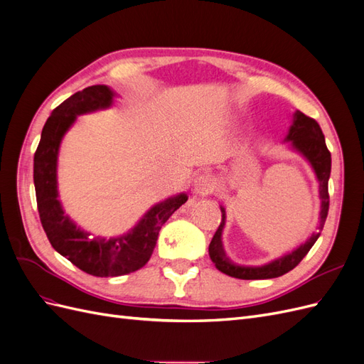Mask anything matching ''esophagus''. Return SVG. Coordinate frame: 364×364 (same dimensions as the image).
Wrapping results in <instances>:
<instances>
[{"label": "esophagus", "mask_w": 364, "mask_h": 364, "mask_svg": "<svg viewBox=\"0 0 364 364\" xmlns=\"http://www.w3.org/2000/svg\"><path fill=\"white\" fill-rule=\"evenodd\" d=\"M215 188V183L214 181L209 178V176H199V178L196 179V183H194V191L197 194H202V196H206V194H211Z\"/></svg>", "instance_id": "obj_1"}]
</instances>
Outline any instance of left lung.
I'll return each mask as SVG.
<instances>
[{"label": "left lung", "instance_id": "obj_1", "mask_svg": "<svg viewBox=\"0 0 364 364\" xmlns=\"http://www.w3.org/2000/svg\"><path fill=\"white\" fill-rule=\"evenodd\" d=\"M285 141L290 142V146L299 151L301 155L311 164V167L316 173V178L318 181V196H321V226H318L317 232H313L311 237L308 238L304 245H301L293 252L287 253L278 259H273L264 266H240L234 261H230L223 249V241H222V232L226 222V211L223 206L222 209V222H220L218 229L209 243V257H211L214 266L223 272L225 274H229L232 278L238 279H270V278H278L282 274L289 273L293 270L297 264H299L304 257L306 255L310 249L314 246L318 235H321V230L323 229L325 220L328 215L329 209V194H328V181L329 174H331V153L326 149L325 144V136L322 134L321 126L317 124V121L306 117L305 114L296 111L293 124L290 126V130Z\"/></svg>", "mask_w": 364, "mask_h": 364}]
</instances>
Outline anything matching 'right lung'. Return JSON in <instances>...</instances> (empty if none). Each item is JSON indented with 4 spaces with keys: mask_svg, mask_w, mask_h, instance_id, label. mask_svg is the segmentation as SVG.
I'll return each instance as SVG.
<instances>
[{
    "mask_svg": "<svg viewBox=\"0 0 364 364\" xmlns=\"http://www.w3.org/2000/svg\"><path fill=\"white\" fill-rule=\"evenodd\" d=\"M114 97L111 87L94 85L60 103L42 129L33 164L38 211L51 246L75 267L100 278L121 277L144 267L156 246L162 225L188 200L183 193L170 197L149 209L127 234L115 238L92 237L65 214L58 200V155L62 138L77 115L111 107Z\"/></svg>",
    "mask_w": 364,
    "mask_h": 364,
    "instance_id": "1",
    "label": "right lung"
}]
</instances>
